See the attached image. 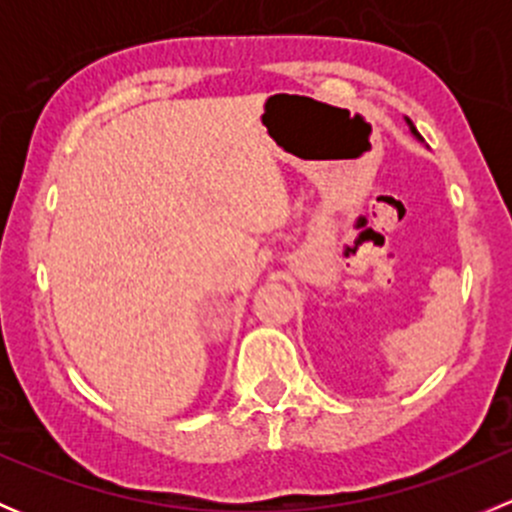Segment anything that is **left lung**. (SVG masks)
I'll use <instances>...</instances> for the list:
<instances>
[{
  "label": "left lung",
  "mask_w": 512,
  "mask_h": 512,
  "mask_svg": "<svg viewBox=\"0 0 512 512\" xmlns=\"http://www.w3.org/2000/svg\"><path fill=\"white\" fill-rule=\"evenodd\" d=\"M409 126H411V121H409ZM411 131H414V133H416V136H418V131H416V128H414V126H411ZM418 138H421V136H418Z\"/></svg>",
  "instance_id": "left-lung-1"
}]
</instances>
